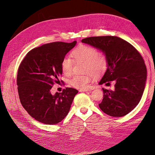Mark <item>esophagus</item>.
Instances as JSON below:
<instances>
[{
	"label": "esophagus",
	"instance_id": "34e87169",
	"mask_svg": "<svg viewBox=\"0 0 155 155\" xmlns=\"http://www.w3.org/2000/svg\"><path fill=\"white\" fill-rule=\"evenodd\" d=\"M94 89V87H90V88H85V89H81V90H79L80 92H87L89 91H92Z\"/></svg>",
	"mask_w": 155,
	"mask_h": 155
}]
</instances>
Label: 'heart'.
Returning <instances> with one entry per match:
<instances>
[{
  "label": "heart",
  "instance_id": "heart-1",
  "mask_svg": "<svg viewBox=\"0 0 155 155\" xmlns=\"http://www.w3.org/2000/svg\"><path fill=\"white\" fill-rule=\"evenodd\" d=\"M72 56L75 61L85 63L84 72H91L96 76H99L105 72L108 67L107 59L104 55L100 54L98 50L93 46L81 45L74 49L72 52ZM74 61L66 56L61 62V70L66 76H70L72 73ZM92 78L91 74L83 75H75L70 80V83L72 87L83 89L88 87Z\"/></svg>",
  "mask_w": 155,
  "mask_h": 155
}]
</instances>
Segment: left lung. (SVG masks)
I'll use <instances>...</instances> for the list:
<instances>
[{
  "label": "left lung",
  "instance_id": "obj_1",
  "mask_svg": "<svg viewBox=\"0 0 155 155\" xmlns=\"http://www.w3.org/2000/svg\"><path fill=\"white\" fill-rule=\"evenodd\" d=\"M81 42L100 50L107 59L108 67L99 84L109 86L110 81L115 83L113 90L102 88L100 109L113 117L129 114L139 104L146 82L147 69L141 54L116 36L91 37Z\"/></svg>",
  "mask_w": 155,
  "mask_h": 155
}]
</instances>
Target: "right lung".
I'll return each mask as SVG.
<instances>
[{
	"instance_id": "add662e5",
	"label": "right lung",
	"mask_w": 155,
	"mask_h": 155,
	"mask_svg": "<svg viewBox=\"0 0 155 155\" xmlns=\"http://www.w3.org/2000/svg\"><path fill=\"white\" fill-rule=\"evenodd\" d=\"M77 42H54L30 50L18 69L17 85L22 107L41 123L54 125L68 114L78 91L66 88L52 95L50 90L62 74L61 62Z\"/></svg>"
}]
</instances>
